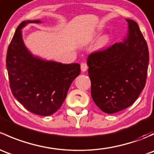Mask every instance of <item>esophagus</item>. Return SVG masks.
<instances>
[{"label":"esophagus","instance_id":"1","mask_svg":"<svg viewBox=\"0 0 154 154\" xmlns=\"http://www.w3.org/2000/svg\"><path fill=\"white\" fill-rule=\"evenodd\" d=\"M87 69H88V66H87V64L86 63H81V71H83V72H84V71H86Z\"/></svg>","mask_w":154,"mask_h":154}]
</instances>
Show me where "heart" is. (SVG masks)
<instances>
[{
	"label": "heart",
	"instance_id": "obj_1",
	"mask_svg": "<svg viewBox=\"0 0 154 154\" xmlns=\"http://www.w3.org/2000/svg\"><path fill=\"white\" fill-rule=\"evenodd\" d=\"M109 42V37L108 36H103L100 38V42H99V47L103 48Z\"/></svg>",
	"mask_w": 154,
	"mask_h": 154
}]
</instances>
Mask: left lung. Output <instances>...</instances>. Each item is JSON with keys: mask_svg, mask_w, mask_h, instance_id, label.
<instances>
[{"mask_svg": "<svg viewBox=\"0 0 154 154\" xmlns=\"http://www.w3.org/2000/svg\"><path fill=\"white\" fill-rule=\"evenodd\" d=\"M128 34L123 42L91 53L87 59L93 100L112 114L131 106L145 86L149 52L139 25L126 19Z\"/></svg>", "mask_w": 154, "mask_h": 154, "instance_id": "8db88e82", "label": "left lung"}]
</instances>
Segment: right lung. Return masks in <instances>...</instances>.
I'll return each instance as SVG.
<instances>
[{"instance_id": "right-lung-1", "label": "right lung", "mask_w": 154, "mask_h": 154, "mask_svg": "<svg viewBox=\"0 0 154 154\" xmlns=\"http://www.w3.org/2000/svg\"><path fill=\"white\" fill-rule=\"evenodd\" d=\"M40 22L24 21L19 24L7 50L6 63L14 97L31 112L48 116L61 107L71 83L80 74V65L47 61L29 52L21 29L29 23Z\"/></svg>"}]
</instances>
